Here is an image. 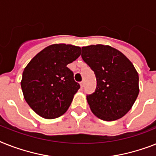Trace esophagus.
<instances>
[{
    "instance_id": "34e87169",
    "label": "esophagus",
    "mask_w": 156,
    "mask_h": 156,
    "mask_svg": "<svg viewBox=\"0 0 156 156\" xmlns=\"http://www.w3.org/2000/svg\"><path fill=\"white\" fill-rule=\"evenodd\" d=\"M83 86H84V81H82V82H80V87H83Z\"/></svg>"
}]
</instances>
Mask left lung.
<instances>
[{"label": "left lung", "mask_w": 156, "mask_h": 156, "mask_svg": "<svg viewBox=\"0 0 156 156\" xmlns=\"http://www.w3.org/2000/svg\"><path fill=\"white\" fill-rule=\"evenodd\" d=\"M83 61L96 74V92L87 96L90 109L99 119L113 121L125 115L140 92L139 75L133 64L110 45L82 48Z\"/></svg>", "instance_id": "1"}]
</instances>
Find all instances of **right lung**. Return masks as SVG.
<instances>
[{"mask_svg":"<svg viewBox=\"0 0 156 156\" xmlns=\"http://www.w3.org/2000/svg\"><path fill=\"white\" fill-rule=\"evenodd\" d=\"M80 54V47L54 44L38 52L24 68L20 86L24 100L37 115L56 119L69 109L80 84L67 65Z\"/></svg>","mask_w":156,"mask_h":156,"instance_id":"obj_1","label":"right lung"}]
</instances>
